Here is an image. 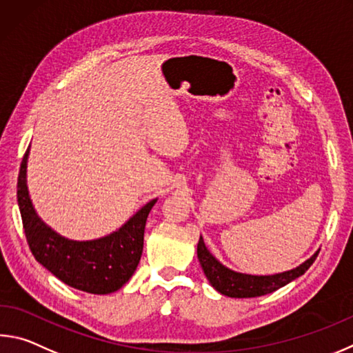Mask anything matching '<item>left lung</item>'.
Returning a JSON list of instances; mask_svg holds the SVG:
<instances>
[{
	"instance_id": "obj_1",
	"label": "left lung",
	"mask_w": 353,
	"mask_h": 353,
	"mask_svg": "<svg viewBox=\"0 0 353 353\" xmlns=\"http://www.w3.org/2000/svg\"><path fill=\"white\" fill-rule=\"evenodd\" d=\"M319 250L313 253L309 259L304 261L303 264L292 268V270L274 274H248L234 272L232 268L223 265L219 259L210 253L202 236L199 238L197 243V259L201 262L205 276H207L214 290L230 298H256L267 293H273L278 288L303 276L315 262Z\"/></svg>"
}]
</instances>
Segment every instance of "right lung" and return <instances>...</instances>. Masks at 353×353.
<instances>
[{"instance_id":"right-lung-1","label":"right lung","mask_w":353,"mask_h":353,"mask_svg":"<svg viewBox=\"0 0 353 353\" xmlns=\"http://www.w3.org/2000/svg\"><path fill=\"white\" fill-rule=\"evenodd\" d=\"M23 157L17 185L23 228L34 258L77 290L108 294L123 287L136 272L143 252L146 219L157 199L136 211L115 232L91 241L68 239L50 228L35 211L28 188V159Z\"/></svg>"}]
</instances>
